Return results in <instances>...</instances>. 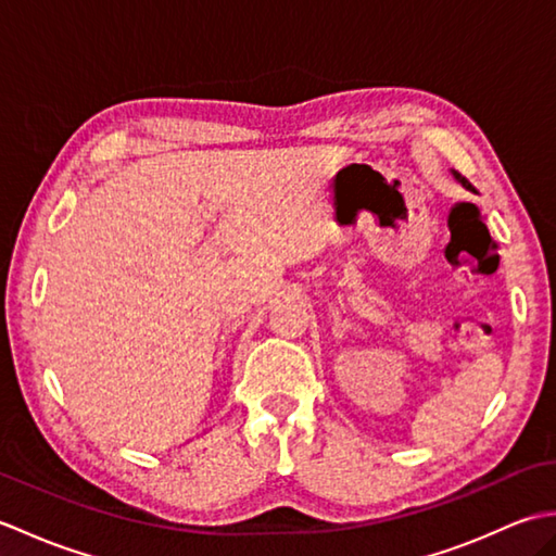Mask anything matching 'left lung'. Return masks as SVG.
<instances>
[{"label":"left lung","mask_w":556,"mask_h":556,"mask_svg":"<svg viewBox=\"0 0 556 556\" xmlns=\"http://www.w3.org/2000/svg\"><path fill=\"white\" fill-rule=\"evenodd\" d=\"M454 176H456V179H458V181H460V184H464V186H466V188H470V191H473V186H470V184H468V181H466V179H460V176H458V174H456V172H454Z\"/></svg>","instance_id":"1"}]
</instances>
